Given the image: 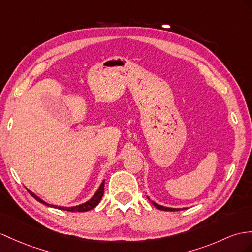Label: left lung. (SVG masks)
Listing matches in <instances>:
<instances>
[{"label": "left lung", "mask_w": 252, "mask_h": 252, "mask_svg": "<svg viewBox=\"0 0 252 252\" xmlns=\"http://www.w3.org/2000/svg\"><path fill=\"white\" fill-rule=\"evenodd\" d=\"M147 199H149L151 202H152V204L154 205L156 208H158V210H160V211H169V212H175V211H183L184 208H175V207H167V206H163V205H160V204H158V203H156V202H154L153 200H151L150 199V197L149 195H147Z\"/></svg>", "instance_id": "left-lung-1"}]
</instances>
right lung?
<instances>
[{
	"mask_svg": "<svg viewBox=\"0 0 252 252\" xmlns=\"http://www.w3.org/2000/svg\"><path fill=\"white\" fill-rule=\"evenodd\" d=\"M103 190H105V181H102V183L100 184L99 188L97 189V191L94 193L93 197H92L89 201L84 202V203L82 204H79V205H76V206H58V205H53V204H49L47 203L46 201H44L42 199H40L39 197H37L33 191H31V190L28 189V191L30 192V194L32 195V197L37 200L38 202H40V203L45 204L46 206H50V207H54V208H59V210H62V211H67V212H89L91 210H93V208L99 203L102 195H103Z\"/></svg>",
	"mask_w": 252,
	"mask_h": 252,
	"instance_id": "add662e5",
	"label": "right lung"
}]
</instances>
